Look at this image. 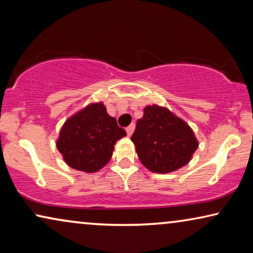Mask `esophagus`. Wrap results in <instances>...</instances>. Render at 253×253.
Wrapping results in <instances>:
<instances>
[{"label": "esophagus", "instance_id": "esophagus-1", "mask_svg": "<svg viewBox=\"0 0 253 253\" xmlns=\"http://www.w3.org/2000/svg\"><path fill=\"white\" fill-rule=\"evenodd\" d=\"M126 133H127V136H131V134H132V132H133V130H134V124H130L129 126L126 127Z\"/></svg>", "mask_w": 253, "mask_h": 253}]
</instances>
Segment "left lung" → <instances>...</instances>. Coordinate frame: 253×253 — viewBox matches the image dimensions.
Here are the masks:
<instances>
[{"label": "left lung", "instance_id": "obj_1", "mask_svg": "<svg viewBox=\"0 0 253 253\" xmlns=\"http://www.w3.org/2000/svg\"><path fill=\"white\" fill-rule=\"evenodd\" d=\"M131 140L148 170L168 174L188 165L199 146L191 126L171 110L146 106Z\"/></svg>", "mask_w": 253, "mask_h": 253}]
</instances>
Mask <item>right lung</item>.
<instances>
[{
  "label": "right lung",
  "mask_w": 253,
  "mask_h": 253,
  "mask_svg": "<svg viewBox=\"0 0 253 253\" xmlns=\"http://www.w3.org/2000/svg\"><path fill=\"white\" fill-rule=\"evenodd\" d=\"M126 136L103 102H91L65 121L56 147L69 167L92 174L108 164L116 141Z\"/></svg>",
  "instance_id": "add662e5"
}]
</instances>
